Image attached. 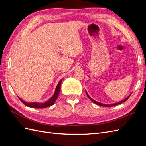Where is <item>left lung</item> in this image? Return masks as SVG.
Listing matches in <instances>:
<instances>
[{"label": "left lung", "instance_id": "obj_1", "mask_svg": "<svg viewBox=\"0 0 146 146\" xmlns=\"http://www.w3.org/2000/svg\"><path fill=\"white\" fill-rule=\"evenodd\" d=\"M86 95H87V96L88 97V98H89L91 100H92V102H93L94 103H95L96 104H97V105H100V106H102V107H113V106H115V105H118V104H122V102H125L129 98V97L130 96V95H129V96L127 97V98H126L125 99H123V100H122V101H120V102H117V103H115V104H102V103H100V102H97V101H96L95 100H94V99H92L91 97L88 95V94L87 93V92L86 91Z\"/></svg>", "mask_w": 146, "mask_h": 146}]
</instances>
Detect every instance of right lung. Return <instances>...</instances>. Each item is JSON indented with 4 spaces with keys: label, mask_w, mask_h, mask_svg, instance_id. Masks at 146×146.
Returning <instances> with one entry per match:
<instances>
[{
    "label": "right lung",
    "mask_w": 146,
    "mask_h": 146,
    "mask_svg": "<svg viewBox=\"0 0 146 146\" xmlns=\"http://www.w3.org/2000/svg\"><path fill=\"white\" fill-rule=\"evenodd\" d=\"M63 79L58 82V85H57L56 88H55V91L54 95H53L51 98L48 99L47 101L45 102L44 103H39V102H27L24 100H23L20 98L19 99L21 100V101L23 102L24 105H25L27 107H31V108H46L48 107H50V106H52L54 104L55 100L56 99L58 98V96L60 93V88H61V82H62Z\"/></svg>",
    "instance_id": "right-lung-1"
}]
</instances>
